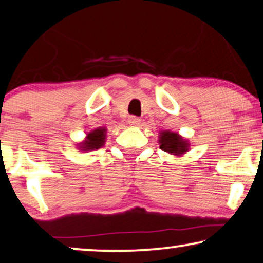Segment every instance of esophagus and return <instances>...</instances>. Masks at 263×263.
Returning <instances> with one entry per match:
<instances>
[{
	"label": "esophagus",
	"instance_id": "obj_1",
	"mask_svg": "<svg viewBox=\"0 0 263 263\" xmlns=\"http://www.w3.org/2000/svg\"><path fill=\"white\" fill-rule=\"evenodd\" d=\"M140 122H141V119L139 117H135V116H130V117L128 118V123L129 125H132V127H139Z\"/></svg>",
	"mask_w": 263,
	"mask_h": 263
}]
</instances>
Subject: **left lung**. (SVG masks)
Returning <instances> with one entry per match:
<instances>
[{
    "label": "left lung",
    "mask_w": 263,
    "mask_h": 263,
    "mask_svg": "<svg viewBox=\"0 0 263 263\" xmlns=\"http://www.w3.org/2000/svg\"><path fill=\"white\" fill-rule=\"evenodd\" d=\"M159 144L163 151L172 153V155H183L189 149V142L183 140L177 133L164 130L159 135Z\"/></svg>",
    "instance_id": "obj_1"
}]
</instances>
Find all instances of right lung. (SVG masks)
<instances>
[{"instance_id": "obj_1", "label": "right lung", "mask_w": 263, "mask_h": 263, "mask_svg": "<svg viewBox=\"0 0 263 263\" xmlns=\"http://www.w3.org/2000/svg\"><path fill=\"white\" fill-rule=\"evenodd\" d=\"M105 138H106V129L98 128L95 130L88 133L87 139L82 142L80 148L83 151H89V149H98L105 144Z\"/></svg>"}]
</instances>
